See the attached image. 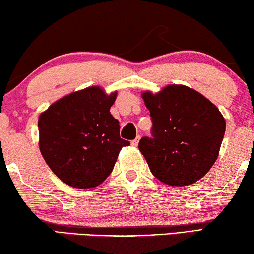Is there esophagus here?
I'll list each match as a JSON object with an SVG mask.
<instances>
[{"label": "esophagus", "mask_w": 254, "mask_h": 254, "mask_svg": "<svg viewBox=\"0 0 254 254\" xmlns=\"http://www.w3.org/2000/svg\"><path fill=\"white\" fill-rule=\"evenodd\" d=\"M139 135L137 136V137H136L135 139H133V141H131V145H134V146H137V144H138V141H139Z\"/></svg>", "instance_id": "34e87169"}]
</instances>
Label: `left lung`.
<instances>
[{
  "label": "left lung",
  "instance_id": "8db88e82",
  "mask_svg": "<svg viewBox=\"0 0 254 254\" xmlns=\"http://www.w3.org/2000/svg\"><path fill=\"white\" fill-rule=\"evenodd\" d=\"M152 121L151 137L138 149L150 171L168 186H188L211 170L218 158L226 120L206 97L186 86L172 84L160 93L142 94Z\"/></svg>",
  "mask_w": 254,
  "mask_h": 254
}]
</instances>
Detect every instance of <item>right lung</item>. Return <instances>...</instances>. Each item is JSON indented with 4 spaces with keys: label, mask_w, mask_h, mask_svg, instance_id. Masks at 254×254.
I'll list each match as a JSON object with an SVG mask.
<instances>
[{
    "label": "right lung",
    "mask_w": 254,
    "mask_h": 254,
    "mask_svg": "<svg viewBox=\"0 0 254 254\" xmlns=\"http://www.w3.org/2000/svg\"><path fill=\"white\" fill-rule=\"evenodd\" d=\"M116 97L117 93L108 96L100 87H89L61 98L40 116V151L66 185H101L121 148L130 144L120 137L119 121L110 113Z\"/></svg>",
    "instance_id": "obj_1"
}]
</instances>
